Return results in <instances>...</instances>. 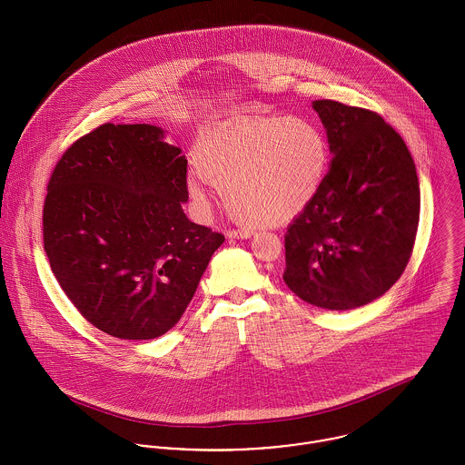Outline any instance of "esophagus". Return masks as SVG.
<instances>
[{
  "mask_svg": "<svg viewBox=\"0 0 465 465\" xmlns=\"http://www.w3.org/2000/svg\"><path fill=\"white\" fill-rule=\"evenodd\" d=\"M251 235H252L251 230H228L226 232L228 239H250Z\"/></svg>",
  "mask_w": 465,
  "mask_h": 465,
  "instance_id": "obj_1",
  "label": "esophagus"
}]
</instances>
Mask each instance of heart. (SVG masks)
I'll return each mask as SVG.
<instances>
[{
    "label": "heart",
    "mask_w": 465,
    "mask_h": 465,
    "mask_svg": "<svg viewBox=\"0 0 465 465\" xmlns=\"http://www.w3.org/2000/svg\"><path fill=\"white\" fill-rule=\"evenodd\" d=\"M187 179L200 214L209 213L207 180L223 189L228 211L250 226L302 213L329 170V140L306 116H232L209 124L194 148Z\"/></svg>",
    "instance_id": "obj_1"
}]
</instances>
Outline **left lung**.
I'll return each mask as SVG.
<instances>
[{"mask_svg": "<svg viewBox=\"0 0 465 465\" xmlns=\"http://www.w3.org/2000/svg\"><path fill=\"white\" fill-rule=\"evenodd\" d=\"M332 161L313 202L286 228L283 274L302 301L354 310L384 295L412 254L420 182L401 136L381 114L315 101Z\"/></svg>", "mask_w": 465, "mask_h": 465, "instance_id": "obj_1", "label": "left lung"}]
</instances>
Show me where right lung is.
Listing matches in <instances>:
<instances>
[{
  "label": "right lung",
  "mask_w": 465,
  "mask_h": 465,
  "mask_svg": "<svg viewBox=\"0 0 465 465\" xmlns=\"http://www.w3.org/2000/svg\"><path fill=\"white\" fill-rule=\"evenodd\" d=\"M148 124H104L58 161L44 250L79 313L120 340L168 332L224 235L191 223L187 159Z\"/></svg>",
  "instance_id": "obj_1"
}]
</instances>
